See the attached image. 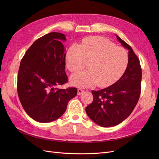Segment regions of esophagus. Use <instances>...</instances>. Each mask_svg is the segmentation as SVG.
I'll return each mask as SVG.
<instances>
[{
	"instance_id": "1",
	"label": "esophagus",
	"mask_w": 159,
	"mask_h": 159,
	"mask_svg": "<svg viewBox=\"0 0 159 159\" xmlns=\"http://www.w3.org/2000/svg\"><path fill=\"white\" fill-rule=\"evenodd\" d=\"M84 90L83 89H78V95H81L83 93H84Z\"/></svg>"
}]
</instances>
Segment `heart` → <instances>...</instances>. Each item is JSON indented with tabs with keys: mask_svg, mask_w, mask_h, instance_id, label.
I'll use <instances>...</instances> for the list:
<instances>
[{
	"mask_svg": "<svg viewBox=\"0 0 159 159\" xmlns=\"http://www.w3.org/2000/svg\"><path fill=\"white\" fill-rule=\"evenodd\" d=\"M128 60L125 50L102 36L85 38L80 46L72 44L66 56V66L72 72L83 68L85 61H89V70L79 71L70 78L71 84L80 88L113 84L123 74Z\"/></svg>",
	"mask_w": 159,
	"mask_h": 159,
	"instance_id": "obj_1",
	"label": "heart"
}]
</instances>
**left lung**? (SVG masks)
Segmentation results:
<instances>
[{
  "label": "left lung",
  "mask_w": 159,
  "mask_h": 159,
  "mask_svg": "<svg viewBox=\"0 0 159 159\" xmlns=\"http://www.w3.org/2000/svg\"><path fill=\"white\" fill-rule=\"evenodd\" d=\"M121 44L129 50L125 71L117 81L99 91H92V103L85 111L98 125L110 127L125 120L135 107L141 94L142 71L140 62L131 47L117 35Z\"/></svg>",
  "instance_id": "8db88e82"
}]
</instances>
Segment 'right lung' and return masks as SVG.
Wrapping results in <instances>:
<instances>
[{"mask_svg": "<svg viewBox=\"0 0 159 159\" xmlns=\"http://www.w3.org/2000/svg\"><path fill=\"white\" fill-rule=\"evenodd\" d=\"M64 34L51 32L38 38L20 61L17 91L26 113L35 121L49 123L64 113L68 102L75 97V88L58 89L68 81L65 72Z\"/></svg>", "mask_w": 159, "mask_h": 159, "instance_id": "add662e5", "label": "right lung"}]
</instances>
